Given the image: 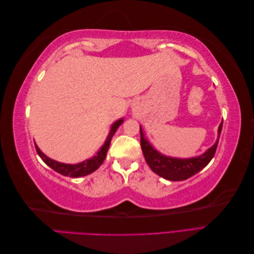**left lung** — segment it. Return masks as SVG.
Listing matches in <instances>:
<instances>
[{
    "label": "left lung",
    "instance_id": "1",
    "mask_svg": "<svg viewBox=\"0 0 254 254\" xmlns=\"http://www.w3.org/2000/svg\"><path fill=\"white\" fill-rule=\"evenodd\" d=\"M221 128L222 122L220 123L218 128V137L216 142H215L211 148L202 153L201 156L189 159H179L167 157L157 151L150 145V143L145 139L142 127L140 126L141 147L144 158L148 166L151 168V171L166 180L182 181L189 179L190 177L200 172L203 167L209 164V162L214 157L218 145Z\"/></svg>",
    "mask_w": 254,
    "mask_h": 254
}]
</instances>
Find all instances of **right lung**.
Returning <instances> with one entry per match:
<instances>
[{
  "instance_id": "right-lung-1",
  "label": "right lung",
  "mask_w": 254,
  "mask_h": 254,
  "mask_svg": "<svg viewBox=\"0 0 254 254\" xmlns=\"http://www.w3.org/2000/svg\"><path fill=\"white\" fill-rule=\"evenodd\" d=\"M123 122H124V120L121 119L115 123H113L111 126V129H110V132L108 134V137H107V140H106L105 144L103 145V147L97 151V153L94 157H92L78 164H65V163L57 162V161H55V160H52L49 157L45 156L44 153L39 149V147H38V146L35 144L36 150L45 164L49 165L51 168H53L54 171L61 174V175L72 177V178H77V177L87 176L91 173L95 172L104 162V160L106 159V156H107V151H108V149H109L112 136L115 133V131L118 130V128L122 125Z\"/></svg>"
}]
</instances>
